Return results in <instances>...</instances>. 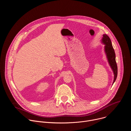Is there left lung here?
<instances>
[{"label":"left lung","mask_w":131,"mask_h":131,"mask_svg":"<svg viewBox=\"0 0 131 131\" xmlns=\"http://www.w3.org/2000/svg\"><path fill=\"white\" fill-rule=\"evenodd\" d=\"M103 36V37L102 39L101 42L105 45L104 51L106 55V58L109 66H110L112 70H113L114 74V81L113 83V85L117 79L118 74V67L116 61V54L113 45H112L111 40L108 36H107L106 34H104Z\"/></svg>","instance_id":"1"}]
</instances>
